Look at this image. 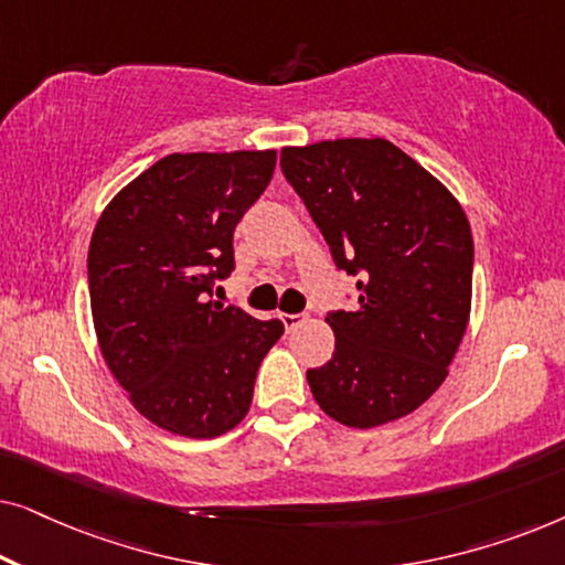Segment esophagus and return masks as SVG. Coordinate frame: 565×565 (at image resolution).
Here are the masks:
<instances>
[{
	"label": "esophagus",
	"mask_w": 565,
	"mask_h": 565,
	"mask_svg": "<svg viewBox=\"0 0 565 565\" xmlns=\"http://www.w3.org/2000/svg\"><path fill=\"white\" fill-rule=\"evenodd\" d=\"M280 319H282V323H285V329L292 331V329H298L300 323L306 321V313H282Z\"/></svg>",
	"instance_id": "34e87169"
}]
</instances>
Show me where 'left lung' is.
Instances as JSON below:
<instances>
[{"label": "left lung", "instance_id": "8db88e82", "mask_svg": "<svg viewBox=\"0 0 565 565\" xmlns=\"http://www.w3.org/2000/svg\"><path fill=\"white\" fill-rule=\"evenodd\" d=\"M285 180L358 280L352 311H329L334 354L308 370L316 404L370 429L422 406L466 334L473 236L466 213L427 169L383 138L282 149Z\"/></svg>", "mask_w": 565, "mask_h": 565}]
</instances>
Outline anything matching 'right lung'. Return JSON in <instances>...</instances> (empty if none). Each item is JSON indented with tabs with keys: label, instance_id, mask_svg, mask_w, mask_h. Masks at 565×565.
Masks as SVG:
<instances>
[{
	"label": "right lung",
	"instance_id": "right-lung-1",
	"mask_svg": "<svg viewBox=\"0 0 565 565\" xmlns=\"http://www.w3.org/2000/svg\"><path fill=\"white\" fill-rule=\"evenodd\" d=\"M275 151L169 153L120 190L89 242L99 350L146 419L211 439L252 406L282 321L213 300L234 273V231L273 180Z\"/></svg>",
	"mask_w": 565,
	"mask_h": 565
}]
</instances>
